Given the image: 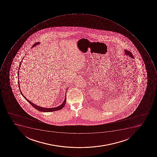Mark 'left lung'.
<instances>
[{
	"mask_svg": "<svg viewBox=\"0 0 157 157\" xmlns=\"http://www.w3.org/2000/svg\"><path fill=\"white\" fill-rule=\"evenodd\" d=\"M125 53L126 54V55H127V56H129L130 57H131V58H133V55H132V53H131V52L130 51H127V50H125Z\"/></svg>",
	"mask_w": 157,
	"mask_h": 157,
	"instance_id": "8db88e82",
	"label": "left lung"
}]
</instances>
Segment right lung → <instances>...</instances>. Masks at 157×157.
<instances>
[{
  "label": "right lung",
  "mask_w": 157,
  "mask_h": 157,
  "mask_svg": "<svg viewBox=\"0 0 157 157\" xmlns=\"http://www.w3.org/2000/svg\"><path fill=\"white\" fill-rule=\"evenodd\" d=\"M39 44V42H37L35 44H34L33 45L32 47H34V46H36L37 44ZM20 65H21V64H20ZM19 69H20V68H19ZM18 75V76L19 75V72H18V75ZM18 78H19V77H18ZM19 82V80H18V84H19V89H20V92H21V93L22 96L24 97L25 98V100H26V101H27L29 102V103H30V104L31 105H32V106H33L34 108L36 109L37 110H39V111H43V112H52V111H56V110H60V109H62V108H63V107L65 106V105L66 104V97L65 98V100L64 102H63V103H62V104H61L60 105L57 106V107H56V108H42V107H40V106H38V105H34V104H33L32 102L29 101V100H27L26 98L24 96V95L22 94L21 90L20 89L21 88H20V82Z\"/></svg>",
  "instance_id": "obj_1"
}]
</instances>
